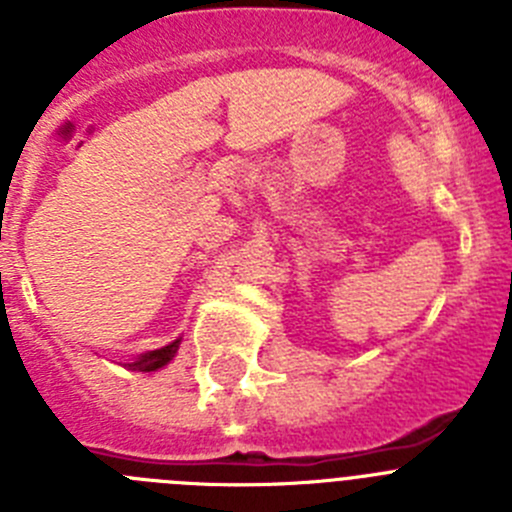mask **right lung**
Instances as JSON below:
<instances>
[{
    "instance_id": "right-lung-1",
    "label": "right lung",
    "mask_w": 512,
    "mask_h": 512,
    "mask_svg": "<svg viewBox=\"0 0 512 512\" xmlns=\"http://www.w3.org/2000/svg\"><path fill=\"white\" fill-rule=\"evenodd\" d=\"M176 348H179V341L169 343V346L164 348H156V351H148V354H143L138 361H133V364L128 366L133 369V372H158L161 366H166L171 359H174Z\"/></svg>"
}]
</instances>
